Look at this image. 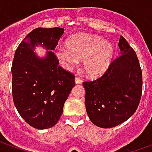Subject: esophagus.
Masks as SVG:
<instances>
[{"instance_id":"esophagus-1","label":"esophagus","mask_w":152,"mask_h":152,"mask_svg":"<svg viewBox=\"0 0 152 152\" xmlns=\"http://www.w3.org/2000/svg\"><path fill=\"white\" fill-rule=\"evenodd\" d=\"M82 83V79H80L79 78H75V84H81Z\"/></svg>"}]
</instances>
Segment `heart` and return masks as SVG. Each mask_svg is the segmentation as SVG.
<instances>
[{"mask_svg": "<svg viewBox=\"0 0 152 152\" xmlns=\"http://www.w3.org/2000/svg\"><path fill=\"white\" fill-rule=\"evenodd\" d=\"M66 47L56 50V56L66 70H71L82 60L88 76L95 78L102 75L110 67L115 56V47L104 39L85 34L71 36Z\"/></svg>", "mask_w": 152, "mask_h": 152, "instance_id": "heart-1", "label": "heart"}]
</instances>
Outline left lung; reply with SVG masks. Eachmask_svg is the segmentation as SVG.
Returning a JSON list of instances; mask_svg holds the SVG:
<instances>
[{
    "label": "left lung",
    "mask_w": 152,
    "mask_h": 152,
    "mask_svg": "<svg viewBox=\"0 0 152 152\" xmlns=\"http://www.w3.org/2000/svg\"><path fill=\"white\" fill-rule=\"evenodd\" d=\"M120 56L94 81L84 82L85 108L91 121L100 128H113L135 113L142 92V72L135 51L123 36Z\"/></svg>",
    "instance_id": "obj_1"
}]
</instances>
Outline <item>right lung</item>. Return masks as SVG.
<instances>
[{
  "label": "right lung",
  "instance_id": "obj_1",
  "mask_svg": "<svg viewBox=\"0 0 152 152\" xmlns=\"http://www.w3.org/2000/svg\"><path fill=\"white\" fill-rule=\"evenodd\" d=\"M63 34L62 28H34L15 51L12 67L13 102L24 121L37 129L56 125L75 85L74 76L58 65L53 52ZM36 47L48 51L39 57Z\"/></svg>",
  "mask_w": 152,
  "mask_h": 152
}]
</instances>
